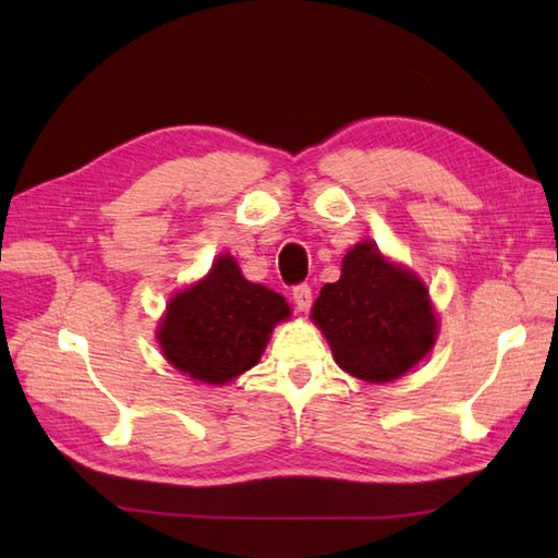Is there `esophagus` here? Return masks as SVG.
<instances>
[{"instance_id":"obj_1","label":"esophagus","mask_w":558,"mask_h":558,"mask_svg":"<svg viewBox=\"0 0 558 558\" xmlns=\"http://www.w3.org/2000/svg\"><path fill=\"white\" fill-rule=\"evenodd\" d=\"M292 300H294V304H298V310L306 312L312 306V288L306 286V282H302V286H294L292 288Z\"/></svg>"}]
</instances>
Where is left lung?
I'll use <instances>...</instances> for the list:
<instances>
[{
  "label": "left lung",
  "mask_w": 558,
  "mask_h": 558,
  "mask_svg": "<svg viewBox=\"0 0 558 558\" xmlns=\"http://www.w3.org/2000/svg\"><path fill=\"white\" fill-rule=\"evenodd\" d=\"M340 369L364 381H393L412 369L436 340L429 294L412 272L384 260L372 242L342 258L312 310Z\"/></svg>",
  "instance_id": "1"
}]
</instances>
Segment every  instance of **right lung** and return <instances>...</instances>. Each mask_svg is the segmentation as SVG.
Masks as SVG:
<instances>
[{
    "mask_svg": "<svg viewBox=\"0 0 558 558\" xmlns=\"http://www.w3.org/2000/svg\"><path fill=\"white\" fill-rule=\"evenodd\" d=\"M290 316L286 298L242 278L232 256H220L208 278L180 292L158 340L170 364L206 384H228L252 369L272 326Z\"/></svg>",
    "mask_w": 558,
    "mask_h": 558,
    "instance_id": "obj_1",
    "label": "right lung"
}]
</instances>
